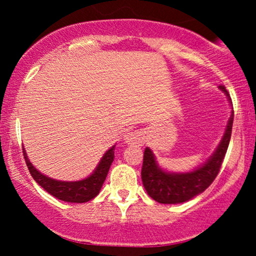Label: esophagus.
<instances>
[{"label":"esophagus","mask_w":256,"mask_h":256,"mask_svg":"<svg viewBox=\"0 0 256 256\" xmlns=\"http://www.w3.org/2000/svg\"><path fill=\"white\" fill-rule=\"evenodd\" d=\"M124 142L128 146H142L144 143V134L140 131H132L124 136Z\"/></svg>","instance_id":"34e87169"}]
</instances>
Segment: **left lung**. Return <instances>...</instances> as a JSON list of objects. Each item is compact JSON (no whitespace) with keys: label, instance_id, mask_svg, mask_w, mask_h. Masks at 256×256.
Segmentation results:
<instances>
[{"label":"left lung","instance_id":"obj_1","mask_svg":"<svg viewBox=\"0 0 256 256\" xmlns=\"http://www.w3.org/2000/svg\"><path fill=\"white\" fill-rule=\"evenodd\" d=\"M219 89L224 91L228 101L231 102V98L225 86L220 85ZM232 122H234V108L226 125L225 134L216 150L208 158L207 162L192 172H166L158 165L155 155L152 154L150 149L146 148L140 176H142L143 185L148 195L158 204H183L198 196V194L204 192L213 183L220 171V167L228 152V143H230Z\"/></svg>","mask_w":256,"mask_h":256}]
</instances>
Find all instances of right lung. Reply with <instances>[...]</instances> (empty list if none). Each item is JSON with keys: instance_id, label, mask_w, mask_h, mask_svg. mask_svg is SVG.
Instances as JSON below:
<instances>
[{"instance_id": "right-lung-1", "label": "right lung", "mask_w": 256, "mask_h": 256, "mask_svg": "<svg viewBox=\"0 0 256 256\" xmlns=\"http://www.w3.org/2000/svg\"><path fill=\"white\" fill-rule=\"evenodd\" d=\"M114 148H116V146H113L110 150L104 152V155L102 156L101 161H100L92 174L78 182H61L46 177V176L42 174L34 168L30 160H28L24 148H22V152H24L26 165H28L32 178L46 192H48L50 195L61 200V201L72 202V204H83V202L90 201V200L98 195L100 190L104 185V182L106 180V177L108 174V171H110V167L114 160Z\"/></svg>"}]
</instances>
